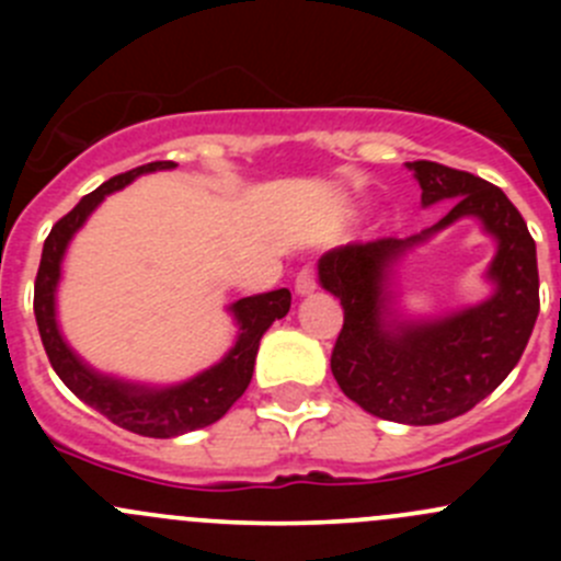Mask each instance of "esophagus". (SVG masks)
<instances>
[{
  "label": "esophagus",
  "mask_w": 561,
  "mask_h": 561,
  "mask_svg": "<svg viewBox=\"0 0 561 561\" xmlns=\"http://www.w3.org/2000/svg\"><path fill=\"white\" fill-rule=\"evenodd\" d=\"M317 290V274H314V265H304L296 276V293L298 296H312Z\"/></svg>",
  "instance_id": "1"
}]
</instances>
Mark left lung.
<instances>
[{
	"mask_svg": "<svg viewBox=\"0 0 561 561\" xmlns=\"http://www.w3.org/2000/svg\"><path fill=\"white\" fill-rule=\"evenodd\" d=\"M407 168L421 184V206L450 201L448 214L410 239L331 249L317 263V276L344 309L331 355L344 396L382 421L434 426L472 410L522 360L540 312V279L535 241L500 186L439 162ZM458 218H478L495 239L486 272L495 290L474 308L407 321L394 307V265Z\"/></svg>",
	"mask_w": 561,
	"mask_h": 561,
	"instance_id": "1",
	"label": "left lung"
}]
</instances>
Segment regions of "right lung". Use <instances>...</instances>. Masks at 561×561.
<instances>
[{
  "mask_svg": "<svg viewBox=\"0 0 561 561\" xmlns=\"http://www.w3.org/2000/svg\"><path fill=\"white\" fill-rule=\"evenodd\" d=\"M173 168L175 162L171 160L149 162V165L135 168V171L113 175L98 190L89 192L87 197H81V203L50 228L35 279V320L39 339H43V347L59 380L83 404L103 412L111 423L140 434V437L154 439H171L217 423L241 399L249 380H252L254 358H257L263 333L268 331L271 322L282 320L290 312V290H285V287L230 304L228 312L233 314L236 325H239L236 344L225 353L219 364L208 366L206 371L184 382H175V386H144V382L103 375V371L92 369L67 344V339L59 331V320H56V290H59L61 279V260H65L72 236L87 225V219L105 201V195L124 190L138 175L173 171Z\"/></svg>",
  "mask_w": 561,
  "mask_h": 561,
  "instance_id": "add662e5",
  "label": "right lung"
}]
</instances>
